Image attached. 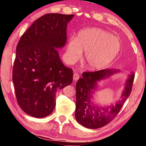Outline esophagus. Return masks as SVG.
I'll return each mask as SVG.
<instances>
[{"label": "esophagus", "mask_w": 146, "mask_h": 146, "mask_svg": "<svg viewBox=\"0 0 146 146\" xmlns=\"http://www.w3.org/2000/svg\"><path fill=\"white\" fill-rule=\"evenodd\" d=\"M79 78H80L79 74L78 73V72H74V74H73V79H74V81L78 80L79 79Z\"/></svg>", "instance_id": "1"}]
</instances>
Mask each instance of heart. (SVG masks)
<instances>
[{"label":"heart","instance_id":"b5f03b06","mask_svg":"<svg viewBox=\"0 0 146 146\" xmlns=\"http://www.w3.org/2000/svg\"><path fill=\"white\" fill-rule=\"evenodd\" d=\"M121 48V42L115 36L98 28L86 29L79 32L76 38L71 37L67 45V56L76 62L85 52L84 60L92 70L106 67L117 56Z\"/></svg>","mask_w":146,"mask_h":146}]
</instances>
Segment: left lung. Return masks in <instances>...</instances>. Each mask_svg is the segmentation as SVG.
<instances>
[{"label":"left lung","mask_w":146,"mask_h":146,"mask_svg":"<svg viewBox=\"0 0 146 146\" xmlns=\"http://www.w3.org/2000/svg\"><path fill=\"white\" fill-rule=\"evenodd\" d=\"M115 69H104L95 72H85L82 78L77 81L76 86L75 117L78 122L89 129H97L107 125L116 117L125 100L130 95L135 73L131 72L125 83L124 90L115 105L99 106L92 102L94 91L98 87L99 81L108 78L119 72Z\"/></svg>","instance_id":"8db88e82"}]
</instances>
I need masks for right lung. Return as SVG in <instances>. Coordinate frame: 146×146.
<instances>
[{
    "mask_svg": "<svg viewBox=\"0 0 146 146\" xmlns=\"http://www.w3.org/2000/svg\"><path fill=\"white\" fill-rule=\"evenodd\" d=\"M74 15L49 13L40 17L18 43L13 81L17 102L26 113L42 118L53 111L56 94L70 85L72 69L65 66L58 49L66 43L67 25Z\"/></svg>",
    "mask_w": 146,
    "mask_h": 146,
    "instance_id": "obj_1",
    "label": "right lung"
}]
</instances>
